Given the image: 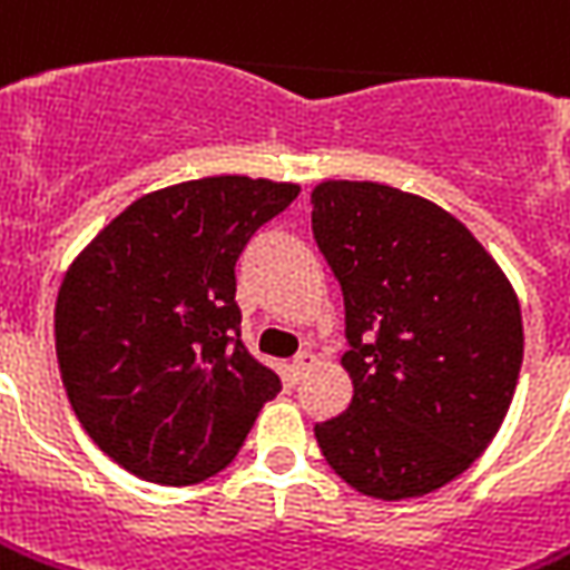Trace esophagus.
I'll return each instance as SVG.
<instances>
[{
  "mask_svg": "<svg viewBox=\"0 0 570 570\" xmlns=\"http://www.w3.org/2000/svg\"><path fill=\"white\" fill-rule=\"evenodd\" d=\"M312 365H315V355H312L308 350L299 352V355L293 358V365H289V371H293V381H302V377H305V371H308Z\"/></svg>",
  "mask_w": 570,
  "mask_h": 570,
  "instance_id": "34e87169",
  "label": "esophagus"
}]
</instances>
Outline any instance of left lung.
Instances as JSON below:
<instances>
[{
    "label": "left lung",
    "instance_id": "obj_1",
    "mask_svg": "<svg viewBox=\"0 0 570 570\" xmlns=\"http://www.w3.org/2000/svg\"><path fill=\"white\" fill-rule=\"evenodd\" d=\"M312 234L343 289L352 377L317 446L365 497L433 493L512 405L524 355L512 284L462 220L383 184H317Z\"/></svg>",
    "mask_w": 570,
    "mask_h": 570
}]
</instances>
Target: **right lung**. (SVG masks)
<instances>
[{"instance_id": "add662e5", "label": "right lung", "mask_w": 570, "mask_h": 570, "mask_svg": "<svg viewBox=\"0 0 570 570\" xmlns=\"http://www.w3.org/2000/svg\"><path fill=\"white\" fill-rule=\"evenodd\" d=\"M296 184L203 177L127 205L77 255L56 302L73 415L108 459L161 487L234 462L281 377L239 340L236 262Z\"/></svg>"}]
</instances>
